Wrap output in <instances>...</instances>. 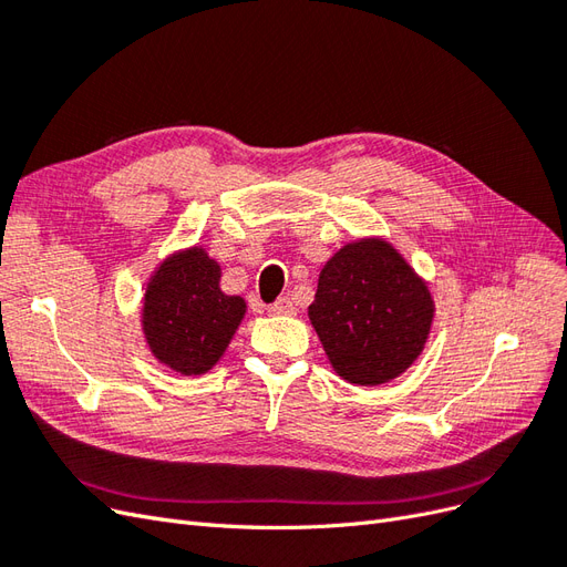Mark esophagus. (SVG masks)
I'll list each match as a JSON object with an SVG mask.
<instances>
[{"label": "esophagus", "mask_w": 567, "mask_h": 567, "mask_svg": "<svg viewBox=\"0 0 567 567\" xmlns=\"http://www.w3.org/2000/svg\"><path fill=\"white\" fill-rule=\"evenodd\" d=\"M267 312L274 315V317H290V315H296V305L290 302L288 298H279L277 302H271L267 307Z\"/></svg>", "instance_id": "obj_1"}]
</instances>
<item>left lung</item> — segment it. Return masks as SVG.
<instances>
[{
  "mask_svg": "<svg viewBox=\"0 0 567 567\" xmlns=\"http://www.w3.org/2000/svg\"><path fill=\"white\" fill-rule=\"evenodd\" d=\"M310 321L338 375L354 385H381L421 354L433 300L398 250L364 238L323 265Z\"/></svg>",
  "mask_w": 567,
  "mask_h": 567,
  "instance_id": "left-lung-1",
  "label": "left lung"
}]
</instances>
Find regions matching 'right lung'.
Returning <instances> with one entry per match:
<instances>
[{"label":"right lung","instance_id":"obj_1","mask_svg":"<svg viewBox=\"0 0 567 567\" xmlns=\"http://www.w3.org/2000/svg\"><path fill=\"white\" fill-rule=\"evenodd\" d=\"M219 265L203 248L158 267L146 288L144 333L163 364L186 375L213 369L246 315V302L221 293Z\"/></svg>","mask_w":567,"mask_h":567}]
</instances>
